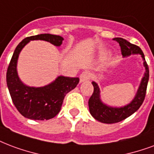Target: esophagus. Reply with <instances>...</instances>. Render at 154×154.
Here are the masks:
<instances>
[{
  "instance_id": "obj_1",
  "label": "esophagus",
  "mask_w": 154,
  "mask_h": 154,
  "mask_svg": "<svg viewBox=\"0 0 154 154\" xmlns=\"http://www.w3.org/2000/svg\"><path fill=\"white\" fill-rule=\"evenodd\" d=\"M91 78V73L88 71H84L82 72L80 75V82H86V81L89 80Z\"/></svg>"
}]
</instances>
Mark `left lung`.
Segmentation results:
<instances>
[{"label":"left lung","instance_id":"1","mask_svg":"<svg viewBox=\"0 0 154 154\" xmlns=\"http://www.w3.org/2000/svg\"><path fill=\"white\" fill-rule=\"evenodd\" d=\"M113 40L119 43L122 54L123 55V57L129 56L133 54H141V56L144 60V64L145 69H146V72L142 79L140 86L138 90L135 99L132 100L131 103L123 108H118V109L110 108L109 106L103 104L100 100V89L98 87V85L94 82H92V85L94 86V91H93V94L90 98L88 102L90 112L97 121H100L103 123L109 124L119 122L121 121L130 117L135 111H137L144 102L145 94H146L148 82H149V66L145 61L144 54L143 51H141V49L138 45L131 44L128 41H126L123 38H121V37H116Z\"/></svg>","mask_w":154,"mask_h":154}]
</instances>
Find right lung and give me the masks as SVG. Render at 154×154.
Wrapping results in <instances>:
<instances>
[{
	"label": "right lung",
	"instance_id": "add662e5",
	"mask_svg": "<svg viewBox=\"0 0 154 154\" xmlns=\"http://www.w3.org/2000/svg\"><path fill=\"white\" fill-rule=\"evenodd\" d=\"M31 40H43L60 46L63 38L52 34H40L23 40L17 45L8 66L6 82L14 104L23 117L32 120H49L60 112L66 94L77 86L80 79L60 76L44 87L36 88L23 85L17 74V60L19 52Z\"/></svg>",
	"mask_w": 154,
	"mask_h": 154
}]
</instances>
